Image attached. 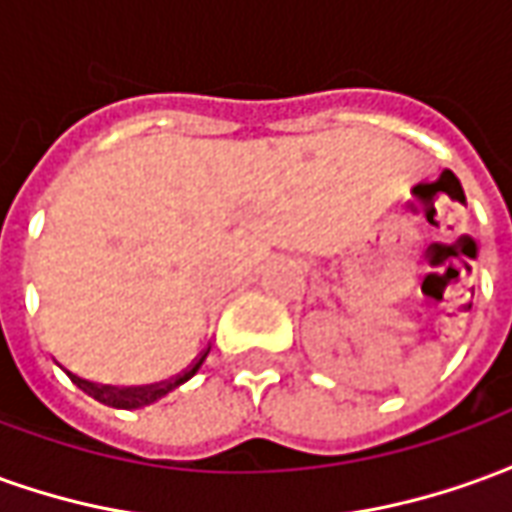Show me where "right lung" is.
Segmentation results:
<instances>
[{
  "label": "right lung",
  "mask_w": 512,
  "mask_h": 512,
  "mask_svg": "<svg viewBox=\"0 0 512 512\" xmlns=\"http://www.w3.org/2000/svg\"><path fill=\"white\" fill-rule=\"evenodd\" d=\"M207 352H210V349H207ZM207 352H202V355L196 357L194 366L188 368V371H182V374H177L174 380L155 382V385H141V388H113V385H99V382L82 380V377L71 374V371H69V377L77 388H82L88 396H94L96 402H102V405L119 407V410H138V407H146V405H152V402H157L160 396H166L169 391H174V388L182 385V382L191 380L196 371H199V366L205 363Z\"/></svg>",
  "instance_id": "obj_1"
}]
</instances>
